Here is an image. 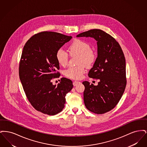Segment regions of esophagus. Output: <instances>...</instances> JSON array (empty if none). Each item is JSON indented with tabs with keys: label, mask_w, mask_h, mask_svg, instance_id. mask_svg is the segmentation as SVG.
Instances as JSON below:
<instances>
[{
	"label": "esophagus",
	"mask_w": 147,
	"mask_h": 147,
	"mask_svg": "<svg viewBox=\"0 0 147 147\" xmlns=\"http://www.w3.org/2000/svg\"><path fill=\"white\" fill-rule=\"evenodd\" d=\"M80 82H78V81H75V82H73V85L74 86H77L78 84H80Z\"/></svg>",
	"instance_id": "1"
}]
</instances>
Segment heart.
<instances>
[{
    "label": "heart",
    "instance_id": "obj_1",
    "mask_svg": "<svg viewBox=\"0 0 147 147\" xmlns=\"http://www.w3.org/2000/svg\"><path fill=\"white\" fill-rule=\"evenodd\" d=\"M68 51L70 56L79 57L78 64L79 65L69 67L64 70V74L71 79H80L85 73V68L83 65L87 68L91 67L96 61V55L88 42L80 39L73 41L68 47ZM56 58L58 63L63 67L67 65L68 62V55L63 49H58L56 52Z\"/></svg>",
    "mask_w": 147,
    "mask_h": 147
}]
</instances>
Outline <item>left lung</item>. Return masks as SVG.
I'll return each mask as SVG.
<instances>
[{
  "label": "left lung",
  "instance_id": "obj_1",
  "mask_svg": "<svg viewBox=\"0 0 147 147\" xmlns=\"http://www.w3.org/2000/svg\"><path fill=\"white\" fill-rule=\"evenodd\" d=\"M79 37H92L97 41L98 57L88 76L99 79L98 85L85 81L84 104L90 111L103 114L118 104L126 88V60L119 43L100 29L79 34Z\"/></svg>",
  "mask_w": 147,
  "mask_h": 147
}]
</instances>
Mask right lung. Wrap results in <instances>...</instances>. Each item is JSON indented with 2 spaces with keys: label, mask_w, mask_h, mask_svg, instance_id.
<instances>
[{
  "label": "right lung",
  "mask_w": 147,
  "mask_h": 147,
  "mask_svg": "<svg viewBox=\"0 0 147 147\" xmlns=\"http://www.w3.org/2000/svg\"><path fill=\"white\" fill-rule=\"evenodd\" d=\"M71 38L44 31L32 36L23 48L19 69L21 84L30 104L44 114L55 115L62 111L66 94L73 87L71 80L65 78L57 86L51 82L60 76L56 72L59 69L56 52Z\"/></svg>",
  "instance_id": "add662e5"
}]
</instances>
